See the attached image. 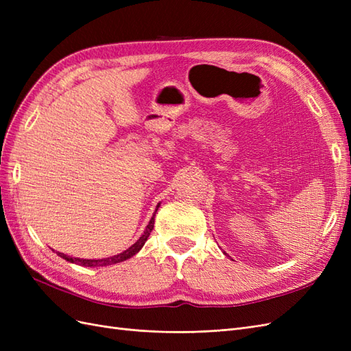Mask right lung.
I'll list each match as a JSON object with an SVG mask.
<instances>
[{
    "label": "right lung",
    "mask_w": 351,
    "mask_h": 351,
    "mask_svg": "<svg viewBox=\"0 0 351 351\" xmlns=\"http://www.w3.org/2000/svg\"><path fill=\"white\" fill-rule=\"evenodd\" d=\"M159 205H161V204L156 205V209H155L154 215H152V218H151V221H149V224L146 226V228H145V231H143V234L141 236V239L137 240L134 244H132V246H130L129 249H125L124 252H121V253H119V254H114V256L104 258V259H80V258H71V256H69V254L60 253V252H58L57 254H58V256H61L62 259H66L67 262H70V263H76V265H80V267H88V268L108 267V265L120 263V262H124V261H127V259H130L132 256H134V254L143 247V244L146 243L147 237H149V234H151V231L154 230L155 214H156V210H158Z\"/></svg>",
    "instance_id": "obj_1"
}]
</instances>
